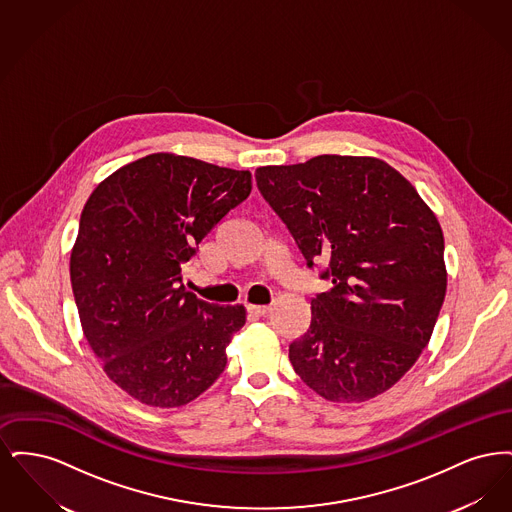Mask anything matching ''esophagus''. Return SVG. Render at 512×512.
<instances>
[{
	"mask_svg": "<svg viewBox=\"0 0 512 512\" xmlns=\"http://www.w3.org/2000/svg\"><path fill=\"white\" fill-rule=\"evenodd\" d=\"M270 311L268 305H247V313L249 315H255V317H263Z\"/></svg>",
	"mask_w": 512,
	"mask_h": 512,
	"instance_id": "esophagus-1",
	"label": "esophagus"
}]
</instances>
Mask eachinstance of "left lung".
<instances>
[{
    "label": "left lung",
    "mask_w": 512,
    "mask_h": 512,
    "mask_svg": "<svg viewBox=\"0 0 512 512\" xmlns=\"http://www.w3.org/2000/svg\"><path fill=\"white\" fill-rule=\"evenodd\" d=\"M259 192L307 267L332 282L290 345L299 378L334 403L368 401L403 378L434 332L447 290L443 232L413 184L376 157L318 155L259 167Z\"/></svg>",
    "instance_id": "obj_1"
}]
</instances>
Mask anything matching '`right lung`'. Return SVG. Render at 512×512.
<instances>
[{
    "label": "right lung",
    "mask_w": 512,
    "mask_h": 512,
    "mask_svg": "<svg viewBox=\"0 0 512 512\" xmlns=\"http://www.w3.org/2000/svg\"><path fill=\"white\" fill-rule=\"evenodd\" d=\"M251 194V172L151 153L88 197L71 253L84 336L105 374L149 407H182L215 384L244 305L186 292L182 265Z\"/></svg>",
    "instance_id": "right-lung-1"
}]
</instances>
